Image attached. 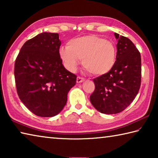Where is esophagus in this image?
<instances>
[{"label":"esophagus","mask_w":158,"mask_h":158,"mask_svg":"<svg viewBox=\"0 0 158 158\" xmlns=\"http://www.w3.org/2000/svg\"><path fill=\"white\" fill-rule=\"evenodd\" d=\"M85 81V79L84 78H82V77H77V84H80V83H82Z\"/></svg>","instance_id":"esophagus-1"}]
</instances>
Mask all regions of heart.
Listing matches in <instances>:
<instances>
[{
    "mask_svg": "<svg viewBox=\"0 0 158 158\" xmlns=\"http://www.w3.org/2000/svg\"><path fill=\"white\" fill-rule=\"evenodd\" d=\"M117 51L113 42L95 35L73 39L59 49V56L69 70L74 71L82 59V65L93 75H103L111 70Z\"/></svg>",
    "mask_w": 158,
    "mask_h": 158,
    "instance_id": "obj_1",
    "label": "heart"
}]
</instances>
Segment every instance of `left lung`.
I'll use <instances>...</instances> for the list:
<instances>
[{
  "label": "left lung",
  "instance_id": "left-lung-1",
  "mask_svg": "<svg viewBox=\"0 0 158 158\" xmlns=\"http://www.w3.org/2000/svg\"><path fill=\"white\" fill-rule=\"evenodd\" d=\"M118 40L116 61L110 72L93 79L90 102L100 113L115 114L126 109L141 85V55L127 37L114 33Z\"/></svg>",
  "mask_w": 158,
  "mask_h": 158
}]
</instances>
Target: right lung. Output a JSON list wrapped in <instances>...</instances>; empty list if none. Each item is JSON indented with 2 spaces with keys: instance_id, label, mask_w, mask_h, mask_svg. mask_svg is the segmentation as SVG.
<instances>
[{
  "instance_id": "right-lung-1",
  "label": "right lung",
  "mask_w": 158,
  "mask_h": 158,
  "mask_svg": "<svg viewBox=\"0 0 158 158\" xmlns=\"http://www.w3.org/2000/svg\"><path fill=\"white\" fill-rule=\"evenodd\" d=\"M58 33H41L26 41L15 64L19 97L32 113L56 116L63 110L77 76L65 68L59 56Z\"/></svg>"
}]
</instances>
